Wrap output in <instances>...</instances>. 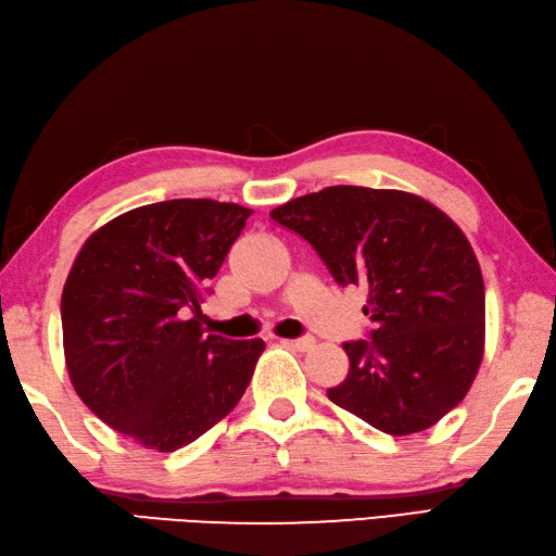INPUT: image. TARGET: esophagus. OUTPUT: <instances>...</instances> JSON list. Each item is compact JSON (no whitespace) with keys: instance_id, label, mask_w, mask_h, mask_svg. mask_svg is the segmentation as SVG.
I'll list each match as a JSON object with an SVG mask.
<instances>
[{"instance_id":"obj_1","label":"esophagus","mask_w":556,"mask_h":556,"mask_svg":"<svg viewBox=\"0 0 556 556\" xmlns=\"http://www.w3.org/2000/svg\"><path fill=\"white\" fill-rule=\"evenodd\" d=\"M281 342H285V345L291 348V350L304 352V350H308L313 345V338H285Z\"/></svg>"}]
</instances>
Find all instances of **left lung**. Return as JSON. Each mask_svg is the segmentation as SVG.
Returning <instances> with one entry per match:
<instances>
[{"instance_id":"1","label":"left lung","mask_w":556,"mask_h":556,"mask_svg":"<svg viewBox=\"0 0 556 556\" xmlns=\"http://www.w3.org/2000/svg\"><path fill=\"white\" fill-rule=\"evenodd\" d=\"M318 252L340 287L367 289L369 340L345 342L328 399L387 435H410L467 396L483 357L486 301L467 236L408 191L326 187L269 214Z\"/></svg>"}]
</instances>
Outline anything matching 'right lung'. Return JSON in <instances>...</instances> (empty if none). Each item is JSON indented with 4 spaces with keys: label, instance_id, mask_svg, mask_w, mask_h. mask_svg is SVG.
<instances>
[{
    "label": "right lung",
    "instance_id": "1",
    "mask_svg": "<svg viewBox=\"0 0 556 556\" xmlns=\"http://www.w3.org/2000/svg\"><path fill=\"white\" fill-rule=\"evenodd\" d=\"M252 211L214 199L138 206L87 238L60 318L85 406L148 450L175 452L226 418L265 342L206 336L201 301Z\"/></svg>",
    "mask_w": 556,
    "mask_h": 556
}]
</instances>
